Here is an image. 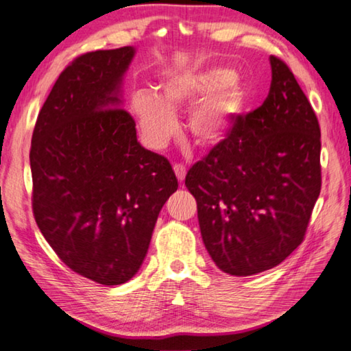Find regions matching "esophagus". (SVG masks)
<instances>
[{
	"mask_svg": "<svg viewBox=\"0 0 351 351\" xmlns=\"http://www.w3.org/2000/svg\"><path fill=\"white\" fill-rule=\"evenodd\" d=\"M174 172L177 176V179H179V182H183L185 180V176H186V168L180 163H176L174 165Z\"/></svg>",
	"mask_w": 351,
	"mask_h": 351,
	"instance_id": "1",
	"label": "esophagus"
}]
</instances>
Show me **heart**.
I'll use <instances>...</instances> for the list:
<instances>
[{
  "instance_id": "obj_1",
  "label": "heart",
  "mask_w": 351,
  "mask_h": 351,
  "mask_svg": "<svg viewBox=\"0 0 351 351\" xmlns=\"http://www.w3.org/2000/svg\"><path fill=\"white\" fill-rule=\"evenodd\" d=\"M248 89L225 67H208L169 73L158 84L157 94L147 89L131 95L145 140L162 147L177 131L176 112L196 103L188 117V131L200 146H214L232 126L247 103Z\"/></svg>"
}]
</instances>
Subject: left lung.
<instances>
[{
    "label": "left lung",
    "mask_w": 351,
    "mask_h": 351,
    "mask_svg": "<svg viewBox=\"0 0 351 351\" xmlns=\"http://www.w3.org/2000/svg\"><path fill=\"white\" fill-rule=\"evenodd\" d=\"M269 63L265 101L237 115L185 179L208 253L232 276L274 268L304 242L322 185L317 117L285 61Z\"/></svg>",
    "instance_id": "left-lung-1"
}]
</instances>
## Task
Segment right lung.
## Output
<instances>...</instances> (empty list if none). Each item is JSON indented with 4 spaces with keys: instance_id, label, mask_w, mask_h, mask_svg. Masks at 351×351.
<instances>
[{
    "instance_id": "obj_1",
    "label": "right lung",
    "mask_w": 351,
    "mask_h": 351,
    "mask_svg": "<svg viewBox=\"0 0 351 351\" xmlns=\"http://www.w3.org/2000/svg\"><path fill=\"white\" fill-rule=\"evenodd\" d=\"M131 46L73 58L36 119L30 169L35 222L60 261L101 285L138 271L158 213L177 191L168 158L137 141L119 86Z\"/></svg>"
}]
</instances>
